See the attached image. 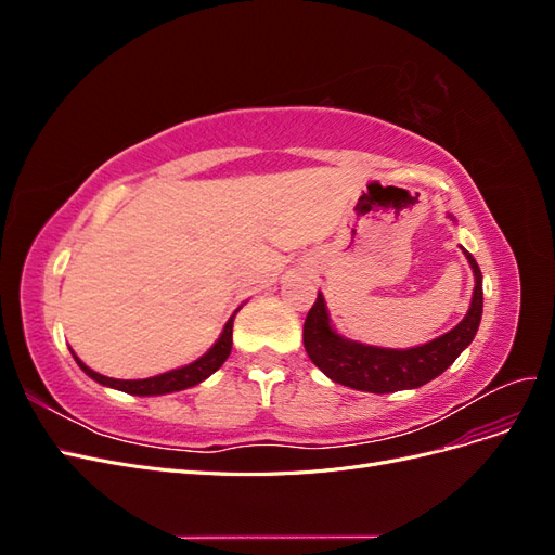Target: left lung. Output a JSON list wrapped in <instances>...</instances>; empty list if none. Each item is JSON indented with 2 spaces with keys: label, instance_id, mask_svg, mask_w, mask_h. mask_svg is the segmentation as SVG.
Here are the masks:
<instances>
[{
  "label": "left lung",
  "instance_id": "1",
  "mask_svg": "<svg viewBox=\"0 0 555 555\" xmlns=\"http://www.w3.org/2000/svg\"><path fill=\"white\" fill-rule=\"evenodd\" d=\"M465 257L475 273V294L473 306L456 328L414 349H382L351 343L331 328L324 296L317 294L304 324V345L308 357L333 382L371 393L416 389V386L442 375L459 359L461 351L473 343L481 322V271L469 251H465Z\"/></svg>",
  "mask_w": 555,
  "mask_h": 555
}]
</instances>
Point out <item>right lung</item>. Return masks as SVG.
I'll use <instances>...</instances> for the list:
<instances>
[{"mask_svg": "<svg viewBox=\"0 0 555 555\" xmlns=\"http://www.w3.org/2000/svg\"><path fill=\"white\" fill-rule=\"evenodd\" d=\"M236 317V314H233ZM233 317L227 322L220 340H217L210 351H206L204 357H201L198 361L184 365V367H178V371H171V373H164V375H157V377H147V379H113V377H104L99 375L94 371H90V367L82 363L80 359L78 365L86 371V375H90L94 382L104 384V386H111V389H117V391H125V393H131V396H162V393H173V391H182V389H190V386L204 382L206 377H210L215 371H220V365L229 359L231 354V333H233Z\"/></svg>", "mask_w": 555, "mask_h": 555, "instance_id": "add662e5", "label": "right lung"}]
</instances>
